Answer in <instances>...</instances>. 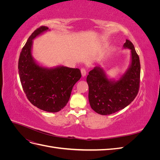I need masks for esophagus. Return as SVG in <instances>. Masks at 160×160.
I'll list each match as a JSON object with an SVG mask.
<instances>
[{
	"instance_id": "esophagus-1",
	"label": "esophagus",
	"mask_w": 160,
	"mask_h": 160,
	"mask_svg": "<svg viewBox=\"0 0 160 160\" xmlns=\"http://www.w3.org/2000/svg\"><path fill=\"white\" fill-rule=\"evenodd\" d=\"M81 71L82 76L85 77L86 75V74H87V70H86V69L85 68V67H83V68H81Z\"/></svg>"
}]
</instances>
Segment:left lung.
Listing matches in <instances>:
<instances>
[{"instance_id":"obj_1","label":"left lung","mask_w":160,"mask_h":160,"mask_svg":"<svg viewBox=\"0 0 160 160\" xmlns=\"http://www.w3.org/2000/svg\"><path fill=\"white\" fill-rule=\"evenodd\" d=\"M124 47L132 50V64L118 81H111L103 69L95 67L87 77L91 108L101 115H110L124 109L137 96L140 84V62L133 43L126 39Z\"/></svg>"}]
</instances>
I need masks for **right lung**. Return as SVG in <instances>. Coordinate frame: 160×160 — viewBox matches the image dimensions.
Segmentation results:
<instances>
[{"label":"right lung","mask_w":160,"mask_h":160,"mask_svg":"<svg viewBox=\"0 0 160 160\" xmlns=\"http://www.w3.org/2000/svg\"><path fill=\"white\" fill-rule=\"evenodd\" d=\"M48 28L41 26L31 34L19 56L18 69L22 89L28 101L38 109L55 113L67 105L81 73L79 69L63 66L48 69L33 61L32 40Z\"/></svg>","instance_id":"obj_1"}]
</instances>
